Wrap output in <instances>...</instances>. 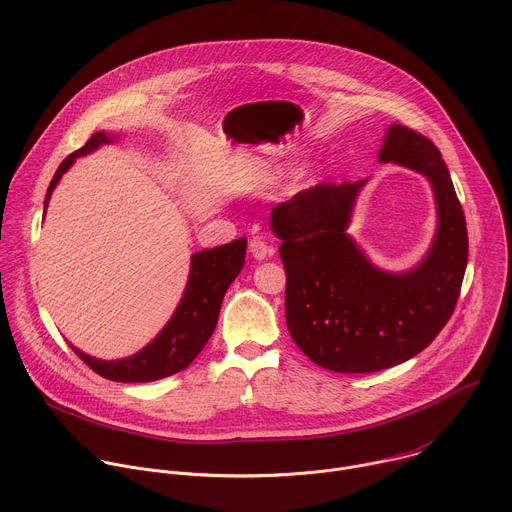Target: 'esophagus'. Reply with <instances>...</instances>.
Here are the masks:
<instances>
[{"label": "esophagus", "instance_id": "34e87169", "mask_svg": "<svg viewBox=\"0 0 512 512\" xmlns=\"http://www.w3.org/2000/svg\"><path fill=\"white\" fill-rule=\"evenodd\" d=\"M249 251H251V255H253L257 261H263V259H267V257L273 255V247H271L263 237H253V239L249 241Z\"/></svg>", "mask_w": 512, "mask_h": 512}]
</instances>
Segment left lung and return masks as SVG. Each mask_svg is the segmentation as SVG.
I'll return each mask as SVG.
<instances>
[{"label": "left lung", "mask_w": 512, "mask_h": 512, "mask_svg": "<svg viewBox=\"0 0 512 512\" xmlns=\"http://www.w3.org/2000/svg\"><path fill=\"white\" fill-rule=\"evenodd\" d=\"M379 162L423 174L435 196V239L405 273L375 267L346 233L367 180L316 184L271 210L287 330L312 362L336 373L383 371L427 348L454 314L468 263L466 218L440 150L395 123Z\"/></svg>", "instance_id": "1"}]
</instances>
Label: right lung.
<instances>
[{
  "label": "right lung",
  "instance_id": "1",
  "mask_svg": "<svg viewBox=\"0 0 512 512\" xmlns=\"http://www.w3.org/2000/svg\"><path fill=\"white\" fill-rule=\"evenodd\" d=\"M113 139V135L97 131L91 135V139L81 150L72 152L58 166L46 192L44 210L58 180L72 164H75V160L95 152L103 143H111ZM245 253V237L221 247L194 253L184 296L172 320L148 346L141 348L133 356L121 360H99L81 352L72 344L70 348L75 350L87 367L93 369L97 375L117 383H150L184 371L212 336L227 289L245 265Z\"/></svg>",
  "mask_w": 512,
  "mask_h": 512
}]
</instances>
